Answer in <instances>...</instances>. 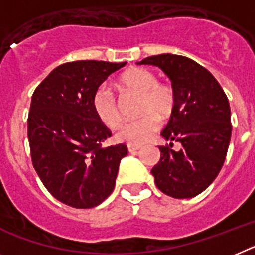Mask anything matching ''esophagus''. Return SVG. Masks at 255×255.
<instances>
[{"mask_svg": "<svg viewBox=\"0 0 255 255\" xmlns=\"http://www.w3.org/2000/svg\"><path fill=\"white\" fill-rule=\"evenodd\" d=\"M140 145H128V151H129V153H136V151L140 150Z\"/></svg>", "mask_w": 255, "mask_h": 255, "instance_id": "esophagus-1", "label": "esophagus"}]
</instances>
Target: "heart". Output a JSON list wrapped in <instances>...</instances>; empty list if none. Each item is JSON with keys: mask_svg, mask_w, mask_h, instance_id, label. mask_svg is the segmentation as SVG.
Here are the masks:
<instances>
[{"mask_svg": "<svg viewBox=\"0 0 255 255\" xmlns=\"http://www.w3.org/2000/svg\"><path fill=\"white\" fill-rule=\"evenodd\" d=\"M118 87L122 92L140 95L138 113L142 117L126 122L118 128L115 138L128 145H141L151 138L159 128L160 119H167L176 106V91L166 81H158L157 75L145 67H132L119 76ZM93 110L109 128H117L122 122V109L117 98L108 89H98L93 97Z\"/></svg>", "mask_w": 255, "mask_h": 255, "instance_id": "1", "label": "heart"}]
</instances>
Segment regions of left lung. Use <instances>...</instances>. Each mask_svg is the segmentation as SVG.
<instances>
[{
    "label": "left lung",
    "instance_id": "8db88e82",
    "mask_svg": "<svg viewBox=\"0 0 255 255\" xmlns=\"http://www.w3.org/2000/svg\"><path fill=\"white\" fill-rule=\"evenodd\" d=\"M138 65L162 68L176 91V106L160 134L181 147L159 146L160 159L151 170L155 185L174 198L197 196L223 167L232 133L228 98L206 68L183 55H151Z\"/></svg>",
    "mask_w": 255,
    "mask_h": 255
}]
</instances>
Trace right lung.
<instances>
[{
	"label": "right lung",
	"mask_w": 255,
	"mask_h": 255,
	"mask_svg": "<svg viewBox=\"0 0 255 255\" xmlns=\"http://www.w3.org/2000/svg\"><path fill=\"white\" fill-rule=\"evenodd\" d=\"M127 62H67L36 88L28 114L32 164L51 196L91 209L111 194L126 145L102 147L111 132L96 115L93 97Z\"/></svg>",
	"instance_id": "1"
}]
</instances>
